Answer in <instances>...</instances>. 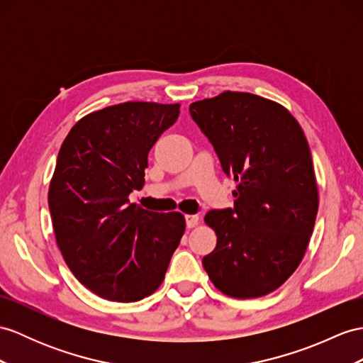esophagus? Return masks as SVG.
<instances>
[{
	"instance_id": "34e87169",
	"label": "esophagus",
	"mask_w": 363,
	"mask_h": 363,
	"mask_svg": "<svg viewBox=\"0 0 363 363\" xmlns=\"http://www.w3.org/2000/svg\"><path fill=\"white\" fill-rule=\"evenodd\" d=\"M186 218V226L188 228H194V226H197L199 225V216H186L184 217Z\"/></svg>"
}]
</instances>
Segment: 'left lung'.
<instances>
[{"mask_svg":"<svg viewBox=\"0 0 363 363\" xmlns=\"http://www.w3.org/2000/svg\"><path fill=\"white\" fill-rule=\"evenodd\" d=\"M189 112L237 182L234 208L205 216L217 246L203 268L229 297L267 296L302 262L319 208L303 130L284 106L248 92L226 91Z\"/></svg>","mask_w":363,"mask_h":363,"instance_id":"8db88e82","label":"left lung"}]
</instances>
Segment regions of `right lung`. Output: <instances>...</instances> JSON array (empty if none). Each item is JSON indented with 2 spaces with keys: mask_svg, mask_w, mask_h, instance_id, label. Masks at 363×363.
<instances>
[{
  "mask_svg": "<svg viewBox=\"0 0 363 363\" xmlns=\"http://www.w3.org/2000/svg\"><path fill=\"white\" fill-rule=\"evenodd\" d=\"M179 113L180 104L109 106L79 120L60 147L49 186L57 245L74 276L106 300L151 296L184 233L180 212L129 201L145 183L149 151Z\"/></svg>",
  "mask_w": 363,
  "mask_h": 363,
  "instance_id": "right-lung-1",
  "label": "right lung"
}]
</instances>
